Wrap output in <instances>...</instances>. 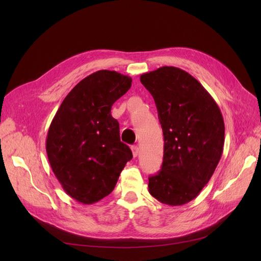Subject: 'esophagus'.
I'll list each match as a JSON object with an SVG mask.
<instances>
[{"instance_id": "34e87169", "label": "esophagus", "mask_w": 261, "mask_h": 261, "mask_svg": "<svg viewBox=\"0 0 261 261\" xmlns=\"http://www.w3.org/2000/svg\"><path fill=\"white\" fill-rule=\"evenodd\" d=\"M132 151H133V155L137 156L139 154V148L137 146H133L132 147Z\"/></svg>"}]
</instances>
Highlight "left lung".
<instances>
[{
	"mask_svg": "<svg viewBox=\"0 0 261 261\" xmlns=\"http://www.w3.org/2000/svg\"><path fill=\"white\" fill-rule=\"evenodd\" d=\"M154 99L164 138L160 172L149 177V193L169 206L195 199L223 152L224 122L217 102L185 70L163 66L140 76Z\"/></svg>",
	"mask_w": 261,
	"mask_h": 261,
	"instance_id": "left-lung-1",
	"label": "left lung"
}]
</instances>
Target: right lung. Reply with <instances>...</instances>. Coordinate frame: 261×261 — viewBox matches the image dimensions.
<instances>
[{
  "label": "right lung",
  "mask_w": 261,
  "mask_h": 261,
  "mask_svg": "<svg viewBox=\"0 0 261 261\" xmlns=\"http://www.w3.org/2000/svg\"><path fill=\"white\" fill-rule=\"evenodd\" d=\"M132 78L102 69L84 78L63 100L45 141L54 175L65 193L91 204L111 193L133 153L111 115Z\"/></svg>",
  "instance_id": "1"
}]
</instances>
